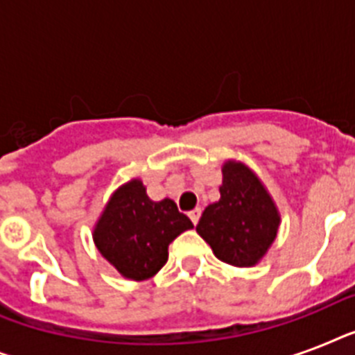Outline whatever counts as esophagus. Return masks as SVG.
Wrapping results in <instances>:
<instances>
[{
    "label": "esophagus",
    "mask_w": 355,
    "mask_h": 355,
    "mask_svg": "<svg viewBox=\"0 0 355 355\" xmlns=\"http://www.w3.org/2000/svg\"><path fill=\"white\" fill-rule=\"evenodd\" d=\"M188 216H189V219H191V223H193V225H197V223H199V217H200V208H193V210L189 211Z\"/></svg>",
    "instance_id": "esophagus-1"
}]
</instances>
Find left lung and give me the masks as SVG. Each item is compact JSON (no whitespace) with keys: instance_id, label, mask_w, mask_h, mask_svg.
Wrapping results in <instances>:
<instances>
[{"instance_id":"1","label":"left lung","mask_w":355,"mask_h":355,"mask_svg":"<svg viewBox=\"0 0 355 355\" xmlns=\"http://www.w3.org/2000/svg\"><path fill=\"white\" fill-rule=\"evenodd\" d=\"M221 199L202 211L197 234L217 259L234 267L258 265L280 228V211L261 178L239 160L223 164Z\"/></svg>"}]
</instances>
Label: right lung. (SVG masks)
<instances>
[{
    "mask_svg": "<svg viewBox=\"0 0 355 355\" xmlns=\"http://www.w3.org/2000/svg\"><path fill=\"white\" fill-rule=\"evenodd\" d=\"M193 228L175 200H150L144 182L121 184L94 225V243L101 256L127 280L141 282L167 261L169 243Z\"/></svg>",
    "mask_w": 355,
    "mask_h": 355,
    "instance_id": "right-lung-1",
    "label": "right lung"
}]
</instances>
